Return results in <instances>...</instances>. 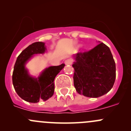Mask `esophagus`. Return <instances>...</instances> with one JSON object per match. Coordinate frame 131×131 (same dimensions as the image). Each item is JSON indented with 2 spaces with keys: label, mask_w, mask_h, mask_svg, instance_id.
Wrapping results in <instances>:
<instances>
[{
  "label": "esophagus",
  "mask_w": 131,
  "mask_h": 131,
  "mask_svg": "<svg viewBox=\"0 0 131 131\" xmlns=\"http://www.w3.org/2000/svg\"><path fill=\"white\" fill-rule=\"evenodd\" d=\"M72 63H73V61L70 59H67V60L64 61V63H65V64H67V65H70V64H72Z\"/></svg>",
  "instance_id": "obj_1"
}]
</instances>
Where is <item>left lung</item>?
I'll return each mask as SVG.
<instances>
[{"mask_svg":"<svg viewBox=\"0 0 131 131\" xmlns=\"http://www.w3.org/2000/svg\"><path fill=\"white\" fill-rule=\"evenodd\" d=\"M73 58V83L78 93L98 97L111 90L115 80L116 67L106 45L101 42L88 52H78Z\"/></svg>","mask_w":131,"mask_h":131,"instance_id":"8db88e82","label":"left lung"}]
</instances>
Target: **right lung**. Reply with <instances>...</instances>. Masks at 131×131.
Returning <instances> with one entry per match:
<instances>
[{"label": "right lung", "mask_w": 131, "mask_h": 131, "mask_svg": "<svg viewBox=\"0 0 131 131\" xmlns=\"http://www.w3.org/2000/svg\"><path fill=\"white\" fill-rule=\"evenodd\" d=\"M44 42L31 43L18 56L13 73V84L18 96L29 103L46 101L52 97L54 91V80L64 68V64L46 68L38 77L30 75L26 64L35 54H43L46 51Z\"/></svg>", "instance_id": "add662e5"}]
</instances>
